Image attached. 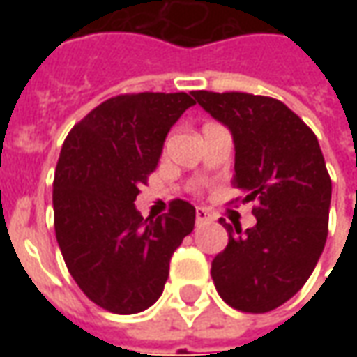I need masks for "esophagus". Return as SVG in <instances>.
Masks as SVG:
<instances>
[{"label": "esophagus", "mask_w": 357, "mask_h": 357, "mask_svg": "<svg viewBox=\"0 0 357 357\" xmlns=\"http://www.w3.org/2000/svg\"><path fill=\"white\" fill-rule=\"evenodd\" d=\"M195 218H197V224H208V222H212L210 212L204 208H197V212H195Z\"/></svg>", "instance_id": "esophagus-1"}]
</instances>
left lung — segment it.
Here are the masks:
<instances>
[{
    "mask_svg": "<svg viewBox=\"0 0 357 357\" xmlns=\"http://www.w3.org/2000/svg\"><path fill=\"white\" fill-rule=\"evenodd\" d=\"M235 143L231 202H256V225L231 227L212 260L218 294L235 310L266 314L292 298L312 275L327 241L331 178L315 133L284 102L241 91H193Z\"/></svg>",
    "mask_w": 357,
    "mask_h": 357,
    "instance_id": "left-lung-1",
    "label": "left lung"
}]
</instances>
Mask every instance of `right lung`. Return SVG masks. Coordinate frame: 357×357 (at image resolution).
I'll return each instance as SVG.
<instances>
[{"label": "right lung", "mask_w": 357, "mask_h": 357, "mask_svg": "<svg viewBox=\"0 0 357 357\" xmlns=\"http://www.w3.org/2000/svg\"><path fill=\"white\" fill-rule=\"evenodd\" d=\"M195 99L189 93L110 97L66 135L53 179L55 235L82 292L112 314L153 306L170 258L193 231L195 206L181 199L158 218L135 210L166 135Z\"/></svg>", "instance_id": "obj_1"}]
</instances>
